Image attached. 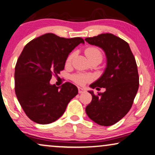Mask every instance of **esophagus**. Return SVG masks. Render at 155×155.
<instances>
[{
    "label": "esophagus",
    "mask_w": 155,
    "mask_h": 155,
    "mask_svg": "<svg viewBox=\"0 0 155 155\" xmlns=\"http://www.w3.org/2000/svg\"><path fill=\"white\" fill-rule=\"evenodd\" d=\"M78 90H79V94H83V93H85L86 92V90L84 89V88H82L81 87L78 88Z\"/></svg>",
    "instance_id": "esophagus-1"
}]
</instances>
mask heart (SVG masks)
Returning a JSON list of instances; mask_svg holds the SVG:
<instances>
[{
    "instance_id": "b5f03b06",
    "label": "heart",
    "mask_w": 155,
    "mask_h": 155,
    "mask_svg": "<svg viewBox=\"0 0 155 155\" xmlns=\"http://www.w3.org/2000/svg\"><path fill=\"white\" fill-rule=\"evenodd\" d=\"M85 54L86 57H88V59L91 60L92 59H99L101 60H102L103 58V54L101 51L98 48H97L96 47H88V48L86 49L85 50ZM74 54L75 53L72 52L71 54L68 56L67 61H66V63L67 64H69L71 62L72 59H73ZM91 79V76L88 75H85V74H76L73 76V80L74 82H76V84H80V85H83V84H85L86 82L89 81Z\"/></svg>"
}]
</instances>
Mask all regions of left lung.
Listing matches in <instances>:
<instances>
[{"label":"left lung","mask_w":155,"mask_h":155,"mask_svg":"<svg viewBox=\"0 0 155 155\" xmlns=\"http://www.w3.org/2000/svg\"><path fill=\"white\" fill-rule=\"evenodd\" d=\"M85 40L101 48L106 57V67L101 77L90 85L92 88H105L95 95L86 106L88 116L97 124L110 126L128 113L139 88V75L135 59L128 43L118 37L104 33Z\"/></svg>","instance_id":"left-lung-1"}]
</instances>
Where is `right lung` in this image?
Returning a JSON list of instances; mask_svg holds the SVG:
<instances>
[{
    "label": "right lung",
    "instance_id": "right-lung-1",
    "mask_svg": "<svg viewBox=\"0 0 155 155\" xmlns=\"http://www.w3.org/2000/svg\"><path fill=\"white\" fill-rule=\"evenodd\" d=\"M81 38H64L47 33L25 46L15 68V91L20 106L29 118L49 124L64 114L78 88L69 82L57 86L49 83L52 74L64 69L69 53Z\"/></svg>",
    "mask_w": 155,
    "mask_h": 155
}]
</instances>
